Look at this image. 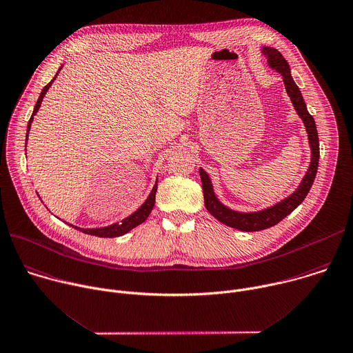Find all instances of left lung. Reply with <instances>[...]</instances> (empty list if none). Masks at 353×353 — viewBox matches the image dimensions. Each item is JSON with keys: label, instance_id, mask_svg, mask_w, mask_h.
<instances>
[{"label": "left lung", "instance_id": "obj_1", "mask_svg": "<svg viewBox=\"0 0 353 353\" xmlns=\"http://www.w3.org/2000/svg\"><path fill=\"white\" fill-rule=\"evenodd\" d=\"M262 54L268 58V63L272 69H274L277 73L283 76V81L285 85V91L302 119L306 132H307V140H309V147H310V165L307 168L306 174L303 176L301 184L298 188L287 198L281 199L273 206H269L262 210L256 212H239V210H232L228 206L223 205L214 191L212 181L208 176V173L199 168V174H201V181H202V190H203V199H205V206L208 212L216 217L220 223L230 225L232 228H237L241 231H261L265 228H269L272 225H276L279 221H281L284 217H287L295 208H298L302 201L306 198L316 173H317V166H319V157H320V148H319V136H317V129L313 116L307 112L306 103L303 101V97L301 94L299 87L295 84L292 76H291V69L288 62L284 59V57L272 47H263Z\"/></svg>", "mask_w": 353, "mask_h": 353}]
</instances>
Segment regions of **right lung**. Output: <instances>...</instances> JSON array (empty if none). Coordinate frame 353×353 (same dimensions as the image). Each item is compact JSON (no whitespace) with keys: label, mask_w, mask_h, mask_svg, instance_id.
Segmentation results:
<instances>
[{"label":"right lung","mask_w":353,"mask_h":353,"mask_svg":"<svg viewBox=\"0 0 353 353\" xmlns=\"http://www.w3.org/2000/svg\"><path fill=\"white\" fill-rule=\"evenodd\" d=\"M61 69H62V66L58 69L55 77H54V79L43 88V91L40 92V97H39V99H37V103H36V106H34V110H33L30 121H29V123H28L26 144H28V136H29V132H30V126H32V122H33V117H34V114L39 112V108L41 106V102H43V98H44L46 92L48 91V88L51 87V84L54 83V80L57 79V76H58V73L61 72ZM157 190H158V179H157V183H155L152 191L150 192L148 198L145 199V202H144L134 213H132L130 216H128L126 219H123L121 223H113V224H110V225L98 227V228H80V227H76V225H72V224H69V225L74 227L76 230L83 231L84 234H90V236H95V237H102V239L121 237V236H123V234L129 232L130 230H133L134 227H137L139 224H141V223H144V221L147 220V217L150 216V213H151V210H152V208H154V205H155V194H157Z\"/></svg>","instance_id":"1"}]
</instances>
